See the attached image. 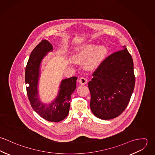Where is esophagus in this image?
I'll use <instances>...</instances> for the list:
<instances>
[{
	"mask_svg": "<svg viewBox=\"0 0 155 155\" xmlns=\"http://www.w3.org/2000/svg\"><path fill=\"white\" fill-rule=\"evenodd\" d=\"M87 82H88V81H87V78H85V77H82L79 80V82L81 85H85L87 83Z\"/></svg>",
	"mask_w": 155,
	"mask_h": 155,
	"instance_id": "34e87169",
	"label": "esophagus"
}]
</instances>
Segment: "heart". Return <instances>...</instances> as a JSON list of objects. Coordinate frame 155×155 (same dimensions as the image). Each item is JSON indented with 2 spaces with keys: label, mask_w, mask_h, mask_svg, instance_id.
I'll list each match as a JSON object with an SVG mask.
<instances>
[{
  "label": "heart",
  "mask_w": 155,
  "mask_h": 155,
  "mask_svg": "<svg viewBox=\"0 0 155 155\" xmlns=\"http://www.w3.org/2000/svg\"><path fill=\"white\" fill-rule=\"evenodd\" d=\"M94 53L93 54V53ZM93 54L86 61L85 65L88 68H94L98 66L103 58L106 54V49L94 44L85 45L81 46L74 55V59L78 61H82Z\"/></svg>",
  "instance_id": "obj_1"
}]
</instances>
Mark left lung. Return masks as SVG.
Here are the masks:
<instances>
[{"mask_svg":"<svg viewBox=\"0 0 155 155\" xmlns=\"http://www.w3.org/2000/svg\"><path fill=\"white\" fill-rule=\"evenodd\" d=\"M88 82L90 107L103 120L117 117L127 107L135 86L133 58L124 45L106 58Z\"/></svg>","mask_w":155,"mask_h":155,"instance_id":"8db88e82","label":"left lung"}]
</instances>
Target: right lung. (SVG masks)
<instances>
[{
  "instance_id": "obj_1",
  "label": "right lung",
  "mask_w": 155,
  "mask_h": 155,
  "mask_svg": "<svg viewBox=\"0 0 155 155\" xmlns=\"http://www.w3.org/2000/svg\"><path fill=\"white\" fill-rule=\"evenodd\" d=\"M53 51V46L47 40L42 41L31 52L25 73V82L28 84L27 93L33 109L42 118L49 122H58L67 116L70 109L71 95L76 88V76L63 79L59 86L57 97L50 103L40 100L39 82L41 66L48 52Z\"/></svg>"
}]
</instances>
